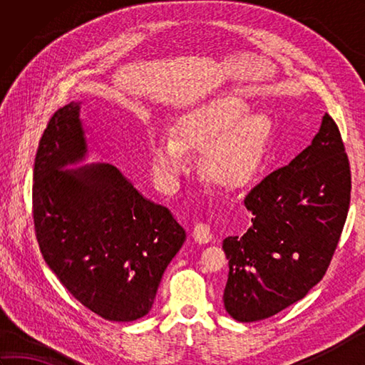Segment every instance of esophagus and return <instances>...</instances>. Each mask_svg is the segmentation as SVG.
Instances as JSON below:
<instances>
[{
    "label": "esophagus",
    "instance_id": "1",
    "mask_svg": "<svg viewBox=\"0 0 365 365\" xmlns=\"http://www.w3.org/2000/svg\"><path fill=\"white\" fill-rule=\"evenodd\" d=\"M192 237H195L196 242L199 243H208L212 242V230H210V226L205 222H197L195 229H192Z\"/></svg>",
    "mask_w": 365,
    "mask_h": 365
}]
</instances>
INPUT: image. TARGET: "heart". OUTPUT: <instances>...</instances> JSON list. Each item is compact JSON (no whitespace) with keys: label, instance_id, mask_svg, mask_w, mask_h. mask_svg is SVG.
<instances>
[{"label":"heart","instance_id":"obj_1","mask_svg":"<svg viewBox=\"0 0 365 365\" xmlns=\"http://www.w3.org/2000/svg\"><path fill=\"white\" fill-rule=\"evenodd\" d=\"M271 131L268 115L251 113L245 100L234 96L213 98L180 115L173 136L152 138V166L163 183L175 187L187 173V150H204L202 169L208 180L235 188L257 173Z\"/></svg>","mask_w":365,"mask_h":365}]
</instances>
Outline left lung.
<instances>
[{
	"label": "left lung",
	"mask_w": 365,
	"mask_h": 365,
	"mask_svg": "<svg viewBox=\"0 0 365 365\" xmlns=\"http://www.w3.org/2000/svg\"><path fill=\"white\" fill-rule=\"evenodd\" d=\"M351 173L334 119L289 165L247 192L252 224L224 238L229 277L224 307L238 322H259L302 299L331 263L350 207Z\"/></svg>",
	"instance_id": "left-lung-1"
}]
</instances>
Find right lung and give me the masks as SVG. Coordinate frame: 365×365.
Masks as SVG:
<instances>
[{"mask_svg":"<svg viewBox=\"0 0 365 365\" xmlns=\"http://www.w3.org/2000/svg\"><path fill=\"white\" fill-rule=\"evenodd\" d=\"M80 103L51 115L34 161L33 218L41 252L73 298L111 322L149 314L185 230L166 207L139 195L108 165L84 158Z\"/></svg>","mask_w":365,"mask_h":365,"instance_id":"obj_1","label":"right lung"}]
</instances>
